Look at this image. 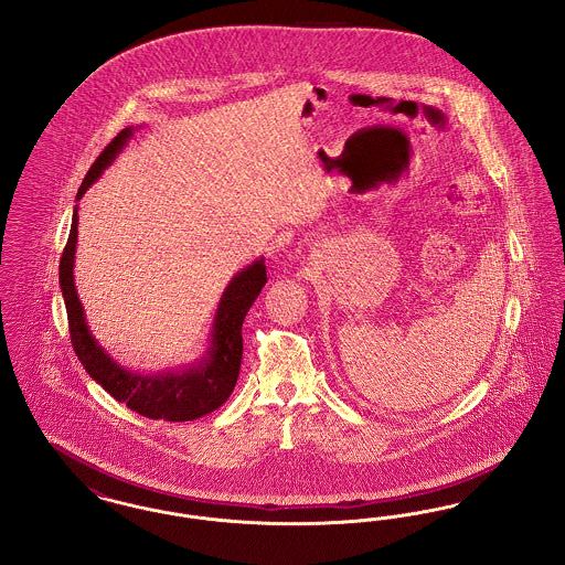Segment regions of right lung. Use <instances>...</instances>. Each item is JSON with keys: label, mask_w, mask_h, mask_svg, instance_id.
I'll return each mask as SVG.
<instances>
[{"label": "right lung", "mask_w": 565, "mask_h": 565, "mask_svg": "<svg viewBox=\"0 0 565 565\" xmlns=\"http://www.w3.org/2000/svg\"><path fill=\"white\" fill-rule=\"evenodd\" d=\"M137 127H127L111 139L108 148L99 154L88 169L76 201L90 189L114 159L122 152ZM78 245V203L72 215V228L67 245L58 263V284L67 309L72 345L81 358L82 366L93 376L109 396L125 403L131 411L148 419L164 422H192L228 401L235 390L242 369V326L249 307L267 284V267L260 256L252 265L233 275L228 286L220 296L214 322L207 337V350L184 369L167 373H137L116 362L108 351L93 337L81 296L74 284Z\"/></svg>", "instance_id": "add662e5"}]
</instances>
